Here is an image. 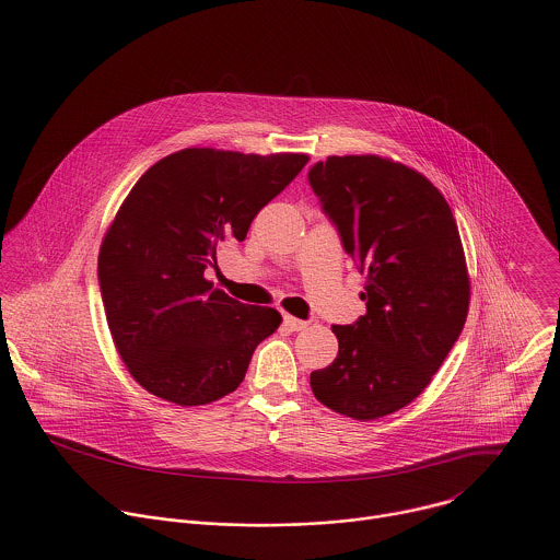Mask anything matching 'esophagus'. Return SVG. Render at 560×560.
Wrapping results in <instances>:
<instances>
[{
    "instance_id": "34e87169",
    "label": "esophagus",
    "mask_w": 560,
    "mask_h": 560,
    "mask_svg": "<svg viewBox=\"0 0 560 560\" xmlns=\"http://www.w3.org/2000/svg\"><path fill=\"white\" fill-rule=\"evenodd\" d=\"M283 325H285L290 331H302L308 323H306V320L295 319L292 315H285V317H283Z\"/></svg>"
}]
</instances>
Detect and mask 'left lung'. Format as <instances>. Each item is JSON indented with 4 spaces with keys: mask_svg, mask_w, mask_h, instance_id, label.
I'll use <instances>...</instances> for the list:
<instances>
[{
    "mask_svg": "<svg viewBox=\"0 0 560 560\" xmlns=\"http://www.w3.org/2000/svg\"><path fill=\"white\" fill-rule=\"evenodd\" d=\"M308 185L368 275V313L331 327L338 357L311 373V388L342 416L377 420L427 388L464 329L470 281L457 224L428 178L375 155L317 161Z\"/></svg>",
    "mask_w": 560,
    "mask_h": 560,
    "instance_id": "1",
    "label": "left lung"
}]
</instances>
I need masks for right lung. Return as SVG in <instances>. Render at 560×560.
Wrapping results in <instances>:
<instances>
[{"label":"right lung","instance_id":"right-lung-1","mask_svg":"<svg viewBox=\"0 0 560 560\" xmlns=\"http://www.w3.org/2000/svg\"><path fill=\"white\" fill-rule=\"evenodd\" d=\"M308 158L185 149L149 167L115 215L98 254L108 329L133 380L176 405L233 393L256 347L281 323L215 290L218 245L252 220Z\"/></svg>","mask_w":560,"mask_h":560}]
</instances>
